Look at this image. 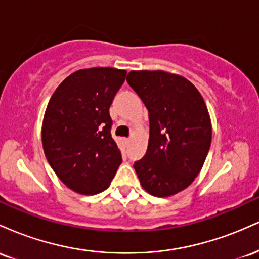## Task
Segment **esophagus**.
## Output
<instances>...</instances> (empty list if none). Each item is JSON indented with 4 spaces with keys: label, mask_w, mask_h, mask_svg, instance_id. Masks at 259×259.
I'll list each match as a JSON object with an SVG mask.
<instances>
[{
    "label": "esophagus",
    "mask_w": 259,
    "mask_h": 259,
    "mask_svg": "<svg viewBox=\"0 0 259 259\" xmlns=\"http://www.w3.org/2000/svg\"><path fill=\"white\" fill-rule=\"evenodd\" d=\"M123 142H124V145H125V146H127V145H129V142H130V140L129 139H123Z\"/></svg>",
    "instance_id": "1"
}]
</instances>
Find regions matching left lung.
<instances>
[{
	"instance_id": "1",
	"label": "left lung",
	"mask_w": 259,
	"mask_h": 259,
	"mask_svg": "<svg viewBox=\"0 0 259 259\" xmlns=\"http://www.w3.org/2000/svg\"><path fill=\"white\" fill-rule=\"evenodd\" d=\"M126 81L148 109L150 139L135 162L140 184L150 195L169 197L185 190L201 171L212 141L203 97L184 76L164 70H132Z\"/></svg>"
}]
</instances>
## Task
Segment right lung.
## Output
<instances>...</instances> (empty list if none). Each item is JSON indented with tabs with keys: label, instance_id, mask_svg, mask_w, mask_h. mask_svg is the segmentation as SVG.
Here are the masks:
<instances>
[{
	"label": "right lung",
	"instance_id": "add662e5",
	"mask_svg": "<svg viewBox=\"0 0 259 259\" xmlns=\"http://www.w3.org/2000/svg\"><path fill=\"white\" fill-rule=\"evenodd\" d=\"M125 75L109 67L79 69L58 85L46 107L45 156L62 183L80 195L106 190L121 163L109 107Z\"/></svg>",
	"mask_w": 259,
	"mask_h": 259
}]
</instances>
